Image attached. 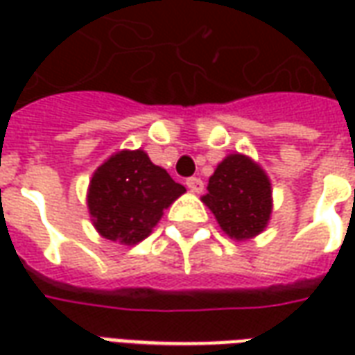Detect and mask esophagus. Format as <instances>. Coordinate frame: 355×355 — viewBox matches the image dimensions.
Here are the masks:
<instances>
[{
  "instance_id": "obj_1",
  "label": "esophagus",
  "mask_w": 355,
  "mask_h": 355,
  "mask_svg": "<svg viewBox=\"0 0 355 355\" xmlns=\"http://www.w3.org/2000/svg\"><path fill=\"white\" fill-rule=\"evenodd\" d=\"M186 186H188V190L193 193L203 192V180H201V178H196V177L188 178V180H186Z\"/></svg>"
}]
</instances>
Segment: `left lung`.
Segmentation results:
<instances>
[{
    "label": "left lung",
    "mask_w": 355,
    "mask_h": 355,
    "mask_svg": "<svg viewBox=\"0 0 355 355\" xmlns=\"http://www.w3.org/2000/svg\"><path fill=\"white\" fill-rule=\"evenodd\" d=\"M201 201L226 236L245 241L264 232L270 223L272 184L266 171L249 155L230 154L216 165Z\"/></svg>",
    "instance_id": "8db88e82"
}]
</instances>
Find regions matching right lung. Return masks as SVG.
Returning a JSON list of instances; mask_svg holds the SVG:
<instances>
[{
  "label": "right lung",
  "instance_id": "right-lung-1",
  "mask_svg": "<svg viewBox=\"0 0 355 355\" xmlns=\"http://www.w3.org/2000/svg\"><path fill=\"white\" fill-rule=\"evenodd\" d=\"M184 192V186L150 162L144 150H121L110 155L89 180L91 223L104 239L137 245Z\"/></svg>",
  "mask_w": 355,
  "mask_h": 355
}]
</instances>
